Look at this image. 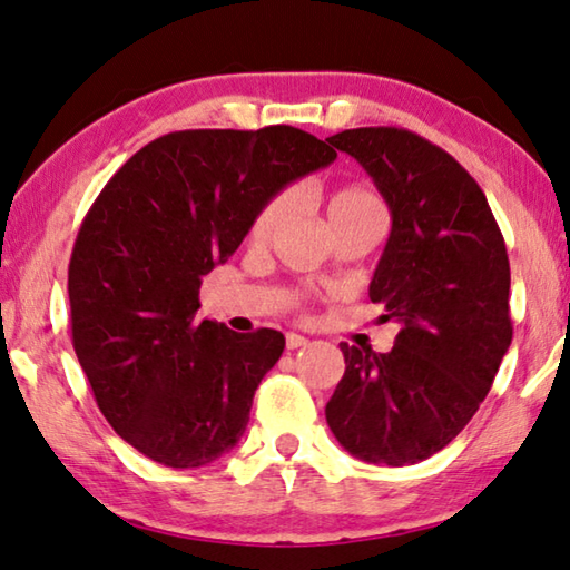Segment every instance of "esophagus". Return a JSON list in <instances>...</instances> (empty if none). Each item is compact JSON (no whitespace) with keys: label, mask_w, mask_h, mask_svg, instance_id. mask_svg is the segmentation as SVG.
<instances>
[{"label":"esophagus","mask_w":570,"mask_h":570,"mask_svg":"<svg viewBox=\"0 0 570 570\" xmlns=\"http://www.w3.org/2000/svg\"><path fill=\"white\" fill-rule=\"evenodd\" d=\"M306 337H302V334H294V332H288L286 334V350H299V347H304L306 345Z\"/></svg>","instance_id":"obj_1"}]
</instances>
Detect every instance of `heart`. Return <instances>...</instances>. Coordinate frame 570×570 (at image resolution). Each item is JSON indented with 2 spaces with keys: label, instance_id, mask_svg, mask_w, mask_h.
I'll return each instance as SVG.
<instances>
[{
  "label": "heart",
  "instance_id": "b5f03b06",
  "mask_svg": "<svg viewBox=\"0 0 570 570\" xmlns=\"http://www.w3.org/2000/svg\"><path fill=\"white\" fill-rule=\"evenodd\" d=\"M292 213V193H278L261 207V213L253 220L248 230V240L253 246H266L274 238L278 225L286 220V215ZM327 218L332 230L340 225L360 223V220H383V207L377 203V197L370 189L360 185H345L337 187L327 200Z\"/></svg>",
  "mask_w": 570,
  "mask_h": 570
}]
</instances>
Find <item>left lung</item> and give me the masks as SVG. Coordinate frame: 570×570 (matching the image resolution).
Listing matches in <instances>:
<instances>
[{"label": "left lung", "mask_w": 570, "mask_h": 570, "mask_svg": "<svg viewBox=\"0 0 570 570\" xmlns=\"http://www.w3.org/2000/svg\"><path fill=\"white\" fill-rule=\"evenodd\" d=\"M327 141L363 165L391 210L370 302L399 334L391 352L342 342L345 375L324 413L352 456L415 464L466 426L510 347L508 248L480 185L436 144L395 126Z\"/></svg>", "instance_id": "obj_1"}]
</instances>
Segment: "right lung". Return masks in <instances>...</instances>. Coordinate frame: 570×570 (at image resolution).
Instances as JSON below:
<instances>
[{"mask_svg":"<svg viewBox=\"0 0 570 570\" xmlns=\"http://www.w3.org/2000/svg\"><path fill=\"white\" fill-rule=\"evenodd\" d=\"M334 159L294 126L175 131L96 197L68 266L73 347L106 421L151 462L205 466L240 441L286 342L197 320L203 276L271 197Z\"/></svg>","mask_w":570,"mask_h":570,"instance_id":"right-lung-1","label":"right lung"}]
</instances>
